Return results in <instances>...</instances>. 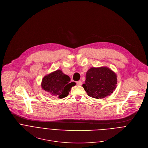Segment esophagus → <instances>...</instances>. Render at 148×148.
I'll return each instance as SVG.
<instances>
[{
  "mask_svg": "<svg viewBox=\"0 0 148 148\" xmlns=\"http://www.w3.org/2000/svg\"><path fill=\"white\" fill-rule=\"evenodd\" d=\"M77 84L78 85H81L82 84V81H81V80H79V81H77Z\"/></svg>",
  "mask_w": 148,
  "mask_h": 148,
  "instance_id": "esophagus-1",
  "label": "esophagus"
}]
</instances>
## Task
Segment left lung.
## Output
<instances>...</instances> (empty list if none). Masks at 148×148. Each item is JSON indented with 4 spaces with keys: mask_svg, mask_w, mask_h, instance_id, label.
Segmentation results:
<instances>
[{
    "mask_svg": "<svg viewBox=\"0 0 148 148\" xmlns=\"http://www.w3.org/2000/svg\"><path fill=\"white\" fill-rule=\"evenodd\" d=\"M116 84L117 75L110 69L92 67L86 72L85 83L82 86L88 96L102 99L113 92Z\"/></svg>",
    "mask_w": 148,
    "mask_h": 148,
    "instance_id": "8db88e82",
    "label": "left lung"
}]
</instances>
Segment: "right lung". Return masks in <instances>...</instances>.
Listing matches in <instances>:
<instances>
[{
	"label": "right lung",
	"mask_w": 148,
	"mask_h": 148,
	"mask_svg": "<svg viewBox=\"0 0 148 148\" xmlns=\"http://www.w3.org/2000/svg\"><path fill=\"white\" fill-rule=\"evenodd\" d=\"M69 76L64 74L62 71L58 70L43 77L42 81V88L52 96L60 99L68 96L74 82H70Z\"/></svg>",
	"instance_id": "add662e5"
}]
</instances>
